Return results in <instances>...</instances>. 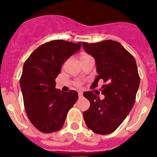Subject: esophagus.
Returning <instances> with one entry per match:
<instances>
[{"instance_id":"obj_1","label":"esophagus","mask_w":157,"mask_h":157,"mask_svg":"<svg viewBox=\"0 0 157 157\" xmlns=\"http://www.w3.org/2000/svg\"><path fill=\"white\" fill-rule=\"evenodd\" d=\"M78 96H79V98H82L83 97V93H82V92H79Z\"/></svg>"}]
</instances>
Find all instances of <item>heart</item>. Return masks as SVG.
Masks as SVG:
<instances>
[{"label":"heart","instance_id":"1","mask_svg":"<svg viewBox=\"0 0 157 157\" xmlns=\"http://www.w3.org/2000/svg\"><path fill=\"white\" fill-rule=\"evenodd\" d=\"M87 57H90V55H86V54H83V55H80V60L83 59V58H87ZM76 85H77V86H80V85H81V82L77 81V82H76Z\"/></svg>","mask_w":157,"mask_h":157}]
</instances>
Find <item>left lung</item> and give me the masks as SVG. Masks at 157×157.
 Masks as SVG:
<instances>
[{
    "instance_id": "8db88e82",
    "label": "left lung",
    "mask_w": 157,
    "mask_h": 157,
    "mask_svg": "<svg viewBox=\"0 0 157 157\" xmlns=\"http://www.w3.org/2000/svg\"><path fill=\"white\" fill-rule=\"evenodd\" d=\"M83 49L95 58L98 76L93 85L102 80L103 99L92 91L83 93L90 106L83 112L89 129L96 134H108L119 127L131 112L140 84L134 57L119 42L105 40L96 43L83 42Z\"/></svg>"
}]
</instances>
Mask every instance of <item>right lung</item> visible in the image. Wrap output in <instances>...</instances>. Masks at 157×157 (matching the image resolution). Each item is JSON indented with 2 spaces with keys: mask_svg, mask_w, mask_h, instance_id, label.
<instances>
[{
  "mask_svg": "<svg viewBox=\"0 0 157 157\" xmlns=\"http://www.w3.org/2000/svg\"><path fill=\"white\" fill-rule=\"evenodd\" d=\"M81 42L53 40L38 47L23 64L20 80L25 110L29 121L41 132H55L64 125L68 111L78 99L75 90L62 92L55 79Z\"/></svg>",
  "mask_w": 157,
  "mask_h": 157,
  "instance_id": "1",
  "label": "right lung"
}]
</instances>
